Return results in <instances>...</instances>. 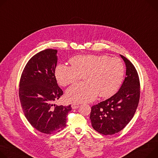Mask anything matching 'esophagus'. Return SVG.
Instances as JSON below:
<instances>
[{
    "label": "esophagus",
    "instance_id": "esophagus-1",
    "mask_svg": "<svg viewBox=\"0 0 158 158\" xmlns=\"http://www.w3.org/2000/svg\"><path fill=\"white\" fill-rule=\"evenodd\" d=\"M72 108H73V109H76L79 107V104L77 103H73L71 105Z\"/></svg>",
    "mask_w": 158,
    "mask_h": 158
}]
</instances>
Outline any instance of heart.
I'll return each mask as SVG.
<instances>
[{
    "label": "heart",
    "mask_w": 158,
    "mask_h": 158,
    "mask_svg": "<svg viewBox=\"0 0 158 158\" xmlns=\"http://www.w3.org/2000/svg\"><path fill=\"white\" fill-rule=\"evenodd\" d=\"M69 62L71 67L59 64L55 69L59 84L67 86L82 77L85 81L67 89L65 98L70 102L89 103L98 94L101 98L110 97L118 90L124 78L125 66L118 58L103 55H78L70 59Z\"/></svg>",
    "instance_id": "heart-1"
}]
</instances>
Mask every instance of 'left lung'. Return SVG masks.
Listing matches in <instances>:
<instances>
[{"instance_id": "8db88e82", "label": "left lung", "mask_w": 158, "mask_h": 158, "mask_svg": "<svg viewBox=\"0 0 158 158\" xmlns=\"http://www.w3.org/2000/svg\"><path fill=\"white\" fill-rule=\"evenodd\" d=\"M126 76L119 91L105 101L91 107L90 119L96 131L105 135L119 132L133 118L140 98L137 72L126 57Z\"/></svg>"}]
</instances>
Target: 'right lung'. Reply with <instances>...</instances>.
<instances>
[{
    "label": "right lung",
    "mask_w": 158,
    "mask_h": 158,
    "mask_svg": "<svg viewBox=\"0 0 158 158\" xmlns=\"http://www.w3.org/2000/svg\"><path fill=\"white\" fill-rule=\"evenodd\" d=\"M57 50L46 49L35 55L26 64L20 79L19 96L27 121L45 134L60 132L66 127L72 110L53 104L63 94L57 84L55 70Z\"/></svg>",
    "instance_id": "right-lung-1"
}]
</instances>
